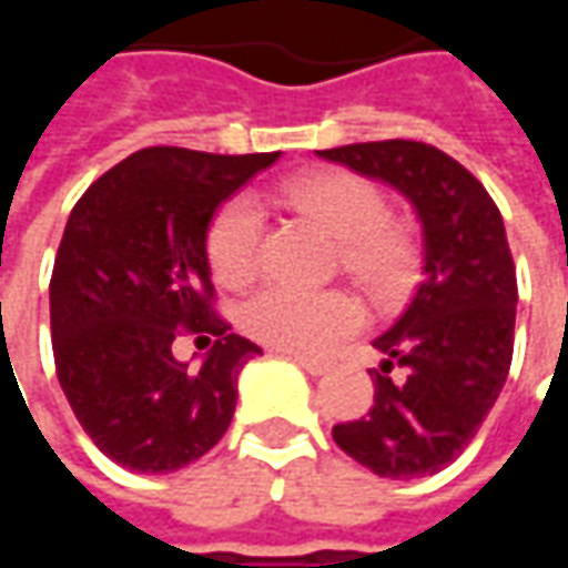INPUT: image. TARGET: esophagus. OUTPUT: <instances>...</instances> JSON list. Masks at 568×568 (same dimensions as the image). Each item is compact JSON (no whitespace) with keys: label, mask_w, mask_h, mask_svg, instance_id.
Wrapping results in <instances>:
<instances>
[{"label":"esophagus","mask_w":568,"mask_h":568,"mask_svg":"<svg viewBox=\"0 0 568 568\" xmlns=\"http://www.w3.org/2000/svg\"><path fill=\"white\" fill-rule=\"evenodd\" d=\"M285 356L295 362L297 368H304L307 374H313V377H322V374H328V362H320V358H310V356H301V353H285Z\"/></svg>","instance_id":"1"}]
</instances>
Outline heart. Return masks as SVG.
<instances>
[{"instance_id": "b5f03b06", "label": "heart", "mask_w": 568, "mask_h": 568, "mask_svg": "<svg viewBox=\"0 0 568 568\" xmlns=\"http://www.w3.org/2000/svg\"><path fill=\"white\" fill-rule=\"evenodd\" d=\"M280 197L341 240V264L371 295L389 301L405 292L417 273L419 248L405 224L389 219L383 191L346 170H320L288 179ZM264 215L246 194L227 200L215 212L206 234V255L215 280L248 283L261 264ZM240 325L248 337L276 349L325 353L362 325L356 297L341 288L310 292L288 283L261 285L240 307Z\"/></svg>"}]
</instances>
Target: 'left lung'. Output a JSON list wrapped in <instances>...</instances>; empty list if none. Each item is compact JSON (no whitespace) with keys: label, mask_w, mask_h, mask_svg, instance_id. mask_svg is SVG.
Masks as SVG:
<instances>
[{"label":"left lung","mask_w":568,"mask_h":568,"mask_svg":"<svg viewBox=\"0 0 568 568\" xmlns=\"http://www.w3.org/2000/svg\"><path fill=\"white\" fill-rule=\"evenodd\" d=\"M316 154L393 185L423 227V283L374 341L383 353L381 371H371L374 407L332 435L374 475H435L475 438L511 368L517 276L501 212L463 163L426 142H356Z\"/></svg>","instance_id":"obj_1"}]
</instances>
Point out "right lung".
Segmentation results:
<instances>
[{"label": "right lung", "instance_id": "obj_1", "mask_svg": "<svg viewBox=\"0 0 568 568\" xmlns=\"http://www.w3.org/2000/svg\"><path fill=\"white\" fill-rule=\"evenodd\" d=\"M276 158L142 149L69 215L51 276L57 381L112 463L170 475L231 426L236 377L261 349L212 310L206 234L224 200ZM182 331L220 337L200 366L172 356Z\"/></svg>", "mask_w": 568, "mask_h": 568}]
</instances>
